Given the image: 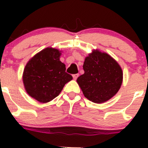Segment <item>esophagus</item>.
<instances>
[{"instance_id":"1","label":"esophagus","mask_w":148,"mask_h":148,"mask_svg":"<svg viewBox=\"0 0 148 148\" xmlns=\"http://www.w3.org/2000/svg\"><path fill=\"white\" fill-rule=\"evenodd\" d=\"M79 77V74H73V78H74V80L77 79Z\"/></svg>"}]
</instances>
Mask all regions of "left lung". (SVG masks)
<instances>
[{"mask_svg":"<svg viewBox=\"0 0 148 148\" xmlns=\"http://www.w3.org/2000/svg\"><path fill=\"white\" fill-rule=\"evenodd\" d=\"M84 73L77 82L86 99L101 104L110 100L118 92L123 72L117 61L105 52L94 49L85 58Z\"/></svg>","mask_w":148,"mask_h":148,"instance_id":"1","label":"left lung"}]
</instances>
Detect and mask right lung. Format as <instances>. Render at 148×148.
I'll return each mask as SVG.
<instances>
[{"instance_id":"right-lung-1","label":"right lung","mask_w":148,"mask_h":148,"mask_svg":"<svg viewBox=\"0 0 148 148\" xmlns=\"http://www.w3.org/2000/svg\"><path fill=\"white\" fill-rule=\"evenodd\" d=\"M62 51L47 47L27 62L23 73V82L30 97L41 103L53 100L64 85L72 79L60 61Z\"/></svg>"}]
</instances>
